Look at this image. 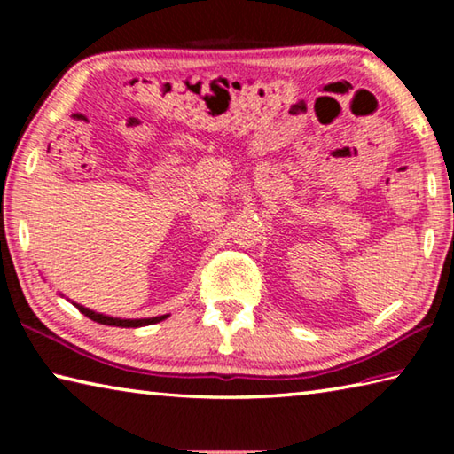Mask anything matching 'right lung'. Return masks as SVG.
<instances>
[{"mask_svg": "<svg viewBox=\"0 0 454 454\" xmlns=\"http://www.w3.org/2000/svg\"><path fill=\"white\" fill-rule=\"evenodd\" d=\"M64 296V294H59ZM75 309H78L83 317H88L90 320L99 322V325H107V326H121V328H140V326H148V325H156L160 320H166L170 314H162V317H153V318H116V317H107V314L102 312H96V310H90L86 306L82 304H75L72 302Z\"/></svg>", "mask_w": 454, "mask_h": 454, "instance_id": "1", "label": "right lung"}]
</instances>
